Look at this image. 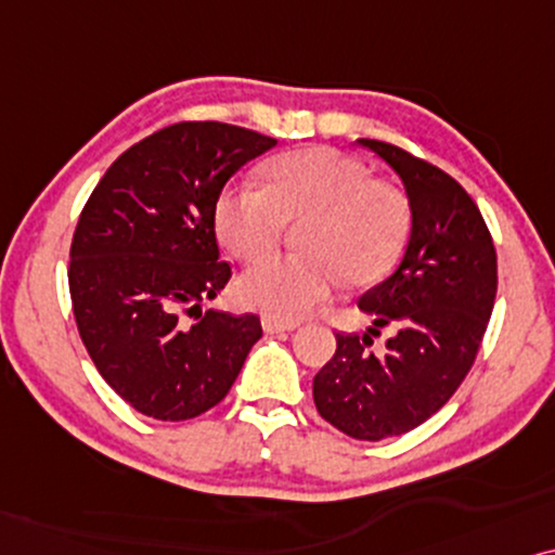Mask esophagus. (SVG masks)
<instances>
[{"mask_svg": "<svg viewBox=\"0 0 555 555\" xmlns=\"http://www.w3.org/2000/svg\"><path fill=\"white\" fill-rule=\"evenodd\" d=\"M261 324H263V330L269 332V335H276V332L297 330L299 320H284V317H276V314H263Z\"/></svg>", "mask_w": 555, "mask_h": 555, "instance_id": "obj_1", "label": "esophagus"}]
</instances>
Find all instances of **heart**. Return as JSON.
Segmentation results:
<instances>
[{
	"instance_id": "b5f03b06",
	"label": "heart",
	"mask_w": 555,
	"mask_h": 555,
	"mask_svg": "<svg viewBox=\"0 0 555 555\" xmlns=\"http://www.w3.org/2000/svg\"><path fill=\"white\" fill-rule=\"evenodd\" d=\"M266 190L228 184L216 201L220 241L243 261L282 246L286 225L309 220L299 246L307 256L269 258L243 273L246 305L294 320L320 307L339 279L380 282L409 246L413 210L396 184L373 180L358 159L327 146L282 154L263 169Z\"/></svg>"
}]
</instances>
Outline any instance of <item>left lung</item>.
I'll use <instances>...</instances> for the list:
<instances>
[{
  "mask_svg": "<svg viewBox=\"0 0 555 555\" xmlns=\"http://www.w3.org/2000/svg\"><path fill=\"white\" fill-rule=\"evenodd\" d=\"M405 184L413 228L393 276L360 297L375 317L365 335L337 332V350L314 375L320 416L347 437H401L431 418L475 365L498 294V254L482 212L454 177L401 146L358 139ZM390 326L387 350L372 335Z\"/></svg>",
  "mask_w": 555,
  "mask_h": 555,
  "instance_id": "left-lung-1",
  "label": "left lung"
}]
</instances>
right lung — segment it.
<instances>
[{
    "label": "right lung",
    "mask_w": 555,
    "mask_h": 555,
    "mask_svg": "<svg viewBox=\"0 0 555 555\" xmlns=\"http://www.w3.org/2000/svg\"><path fill=\"white\" fill-rule=\"evenodd\" d=\"M273 144L223 121L172 124L129 146L80 210L68 263L78 335L101 378L144 416L210 411L261 337L256 314H203L201 301L231 282L218 261L220 190Z\"/></svg>",
    "instance_id": "add662e5"
}]
</instances>
